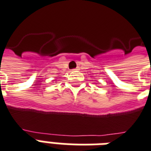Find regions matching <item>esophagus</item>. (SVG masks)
Wrapping results in <instances>:
<instances>
[{
	"mask_svg": "<svg viewBox=\"0 0 151 151\" xmlns=\"http://www.w3.org/2000/svg\"><path fill=\"white\" fill-rule=\"evenodd\" d=\"M79 69H80V68H76L73 69V71H75V70H79Z\"/></svg>",
	"mask_w": 151,
	"mask_h": 151,
	"instance_id": "34e87169",
	"label": "esophagus"
}]
</instances>
